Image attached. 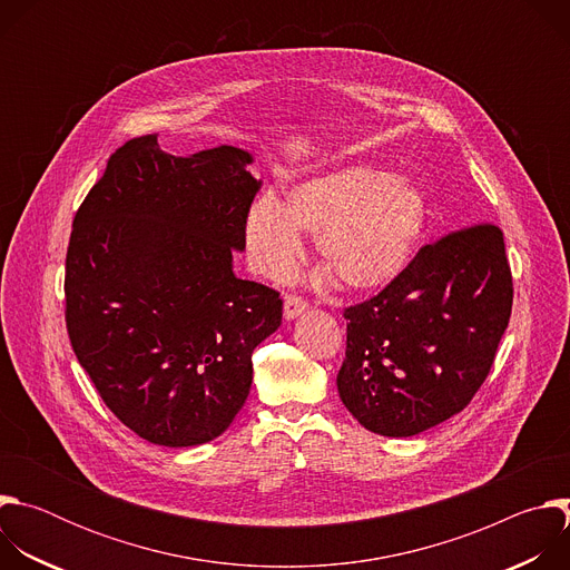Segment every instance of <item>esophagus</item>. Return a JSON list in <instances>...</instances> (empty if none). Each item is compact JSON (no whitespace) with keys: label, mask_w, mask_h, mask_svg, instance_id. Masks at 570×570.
Segmentation results:
<instances>
[{"label":"esophagus","mask_w":570,"mask_h":570,"mask_svg":"<svg viewBox=\"0 0 570 570\" xmlns=\"http://www.w3.org/2000/svg\"><path fill=\"white\" fill-rule=\"evenodd\" d=\"M304 308H306V299H304V297H299V295H286V297H284V315H286L288 320L297 317Z\"/></svg>","instance_id":"obj_1"}]
</instances>
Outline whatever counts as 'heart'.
<instances>
[{"mask_svg":"<svg viewBox=\"0 0 570 570\" xmlns=\"http://www.w3.org/2000/svg\"><path fill=\"white\" fill-rule=\"evenodd\" d=\"M426 198L409 180L370 167L322 174L291 189L284 205L262 198L246 218L255 273L286 277L304 253L299 229L317 232V253L356 291L381 288L411 264L426 225Z\"/></svg>","mask_w":570,"mask_h":570,"instance_id":"obj_1","label":"heart"}]
</instances>
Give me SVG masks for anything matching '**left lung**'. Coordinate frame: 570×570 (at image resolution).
Masks as SVG:
<instances>
[{"instance_id":"8db88e82","label":"left lung","mask_w":570,"mask_h":570,"mask_svg":"<svg viewBox=\"0 0 570 570\" xmlns=\"http://www.w3.org/2000/svg\"><path fill=\"white\" fill-rule=\"evenodd\" d=\"M503 232L471 223L420 248L370 299L347 306L338 392L372 433L411 438L464 411L512 315Z\"/></svg>"}]
</instances>
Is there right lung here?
I'll return each instance as SVG.
<instances>
[{
  "label": "right lung",
  "instance_id": "1",
  "mask_svg": "<svg viewBox=\"0 0 570 570\" xmlns=\"http://www.w3.org/2000/svg\"><path fill=\"white\" fill-rule=\"evenodd\" d=\"M234 146L174 157L141 135L80 203L65 259L71 350L141 440L196 446L243 409L253 352L282 324L279 291L238 279L259 183Z\"/></svg>",
  "mask_w": 570,
  "mask_h": 570
}]
</instances>
